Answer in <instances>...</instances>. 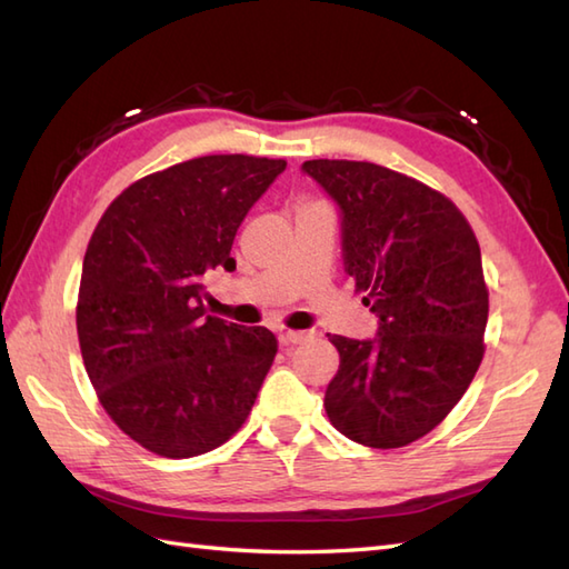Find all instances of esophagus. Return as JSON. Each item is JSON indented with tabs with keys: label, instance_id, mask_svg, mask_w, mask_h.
Listing matches in <instances>:
<instances>
[{
	"label": "esophagus",
	"instance_id": "obj_1",
	"mask_svg": "<svg viewBox=\"0 0 569 569\" xmlns=\"http://www.w3.org/2000/svg\"><path fill=\"white\" fill-rule=\"evenodd\" d=\"M308 337H310V332L286 330V332H281V337H278V340H281V345H283V347H296V345H300V342H306Z\"/></svg>",
	"mask_w": 569,
	"mask_h": 569
}]
</instances>
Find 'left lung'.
I'll return each instance as SVG.
<instances>
[{
	"instance_id": "left-lung-1",
	"label": "left lung",
	"mask_w": 569,
	"mask_h": 569,
	"mask_svg": "<svg viewBox=\"0 0 569 569\" xmlns=\"http://www.w3.org/2000/svg\"><path fill=\"white\" fill-rule=\"evenodd\" d=\"M340 208L345 271L379 318L377 337L328 335L340 369L325 410L345 438L391 450L435 426L485 357L489 291L465 214L420 180L367 161H306Z\"/></svg>"
}]
</instances>
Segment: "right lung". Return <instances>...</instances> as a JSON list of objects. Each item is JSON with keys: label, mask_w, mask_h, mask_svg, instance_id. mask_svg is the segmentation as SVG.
Masks as SVG:
<instances>
[{"label": "right lung", "mask_w": 569, "mask_h": 569, "mask_svg": "<svg viewBox=\"0 0 569 569\" xmlns=\"http://www.w3.org/2000/svg\"><path fill=\"white\" fill-rule=\"evenodd\" d=\"M283 159L224 153L131 183L92 232L78 296L88 377L119 430L186 459L247 420L278 342L266 328L208 316L204 276L232 271L239 224Z\"/></svg>", "instance_id": "add662e5"}]
</instances>
